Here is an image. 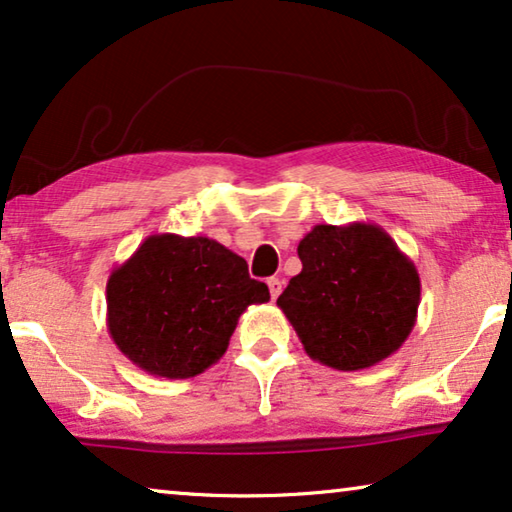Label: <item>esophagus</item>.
I'll return each mask as SVG.
<instances>
[{
  "label": "esophagus",
  "instance_id": "obj_1",
  "mask_svg": "<svg viewBox=\"0 0 512 512\" xmlns=\"http://www.w3.org/2000/svg\"><path fill=\"white\" fill-rule=\"evenodd\" d=\"M266 282H269V292H271V299H278L280 292H282V280H280V278H276V276H273V278H269V280H266Z\"/></svg>",
  "mask_w": 512,
  "mask_h": 512
}]
</instances>
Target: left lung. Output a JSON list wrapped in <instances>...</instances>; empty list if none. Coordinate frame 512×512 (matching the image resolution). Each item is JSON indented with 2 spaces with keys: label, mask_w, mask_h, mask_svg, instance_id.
Listing matches in <instances>:
<instances>
[{
  "label": "left lung",
  "mask_w": 512,
  "mask_h": 512,
  "mask_svg": "<svg viewBox=\"0 0 512 512\" xmlns=\"http://www.w3.org/2000/svg\"><path fill=\"white\" fill-rule=\"evenodd\" d=\"M303 269L278 296L312 361L352 372L398 352L416 324L421 278L375 223L315 225L299 243Z\"/></svg>",
  "instance_id": "obj_1"
}]
</instances>
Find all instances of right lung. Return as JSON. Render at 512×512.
I'll return each instance as SVG.
<instances>
[{
    "mask_svg": "<svg viewBox=\"0 0 512 512\" xmlns=\"http://www.w3.org/2000/svg\"><path fill=\"white\" fill-rule=\"evenodd\" d=\"M246 259L209 236L151 234L105 289L114 345L144 372L188 379L227 352L248 305L269 301Z\"/></svg>",
    "mask_w": 512,
    "mask_h": 512,
    "instance_id": "right-lung-1",
    "label": "right lung"
}]
</instances>
